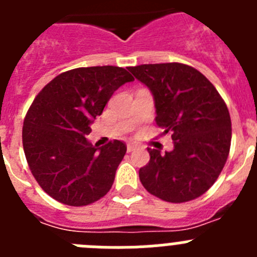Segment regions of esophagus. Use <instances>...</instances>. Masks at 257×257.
I'll return each mask as SVG.
<instances>
[{"label":"esophagus","mask_w":257,"mask_h":257,"mask_svg":"<svg viewBox=\"0 0 257 257\" xmlns=\"http://www.w3.org/2000/svg\"><path fill=\"white\" fill-rule=\"evenodd\" d=\"M136 148H138V147H136V145H134V144H128V145H127V152H128V153H131V152L135 151Z\"/></svg>","instance_id":"esophagus-1"}]
</instances>
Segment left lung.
<instances>
[{
    "mask_svg": "<svg viewBox=\"0 0 257 257\" xmlns=\"http://www.w3.org/2000/svg\"><path fill=\"white\" fill-rule=\"evenodd\" d=\"M128 70L151 90L157 124L174 140L171 152L148 148L151 160L139 170L143 187L172 203L198 198L228 160L231 121L225 101L201 72L187 64H143Z\"/></svg>",
    "mask_w": 257,
    "mask_h": 257,
    "instance_id": "left-lung-1",
    "label": "left lung"
}]
</instances>
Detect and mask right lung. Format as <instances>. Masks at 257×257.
<instances>
[{"mask_svg":"<svg viewBox=\"0 0 257 257\" xmlns=\"http://www.w3.org/2000/svg\"><path fill=\"white\" fill-rule=\"evenodd\" d=\"M134 77L124 68H76L47 83L32 103L23 126V148L40 187L60 203L87 206L114 181L126 144L101 148L86 139L113 92Z\"/></svg>","mask_w":257,"mask_h":257,"instance_id":"obj_1","label":"right lung"}]
</instances>
